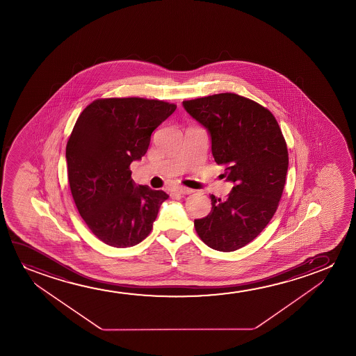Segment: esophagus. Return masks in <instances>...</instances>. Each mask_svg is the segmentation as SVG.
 Wrapping results in <instances>:
<instances>
[{"mask_svg": "<svg viewBox=\"0 0 356 356\" xmlns=\"http://www.w3.org/2000/svg\"><path fill=\"white\" fill-rule=\"evenodd\" d=\"M175 192L176 193H179V195H191V193L193 192V190L184 187V186H180V187L176 188Z\"/></svg>", "mask_w": 356, "mask_h": 356, "instance_id": "esophagus-1", "label": "esophagus"}]
</instances>
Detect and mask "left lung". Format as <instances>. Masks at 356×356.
I'll use <instances>...</instances> for the list:
<instances>
[{"mask_svg": "<svg viewBox=\"0 0 356 356\" xmlns=\"http://www.w3.org/2000/svg\"><path fill=\"white\" fill-rule=\"evenodd\" d=\"M184 107L207 127L215 161L234 186L226 200L211 198V211L195 220L200 238L219 252L250 243L277 210L286 184L287 143L268 108L236 93L184 101Z\"/></svg>", "mask_w": 356, "mask_h": 356, "instance_id": "obj_1", "label": "left lung"}]
</instances>
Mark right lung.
I'll return each instance as SVG.
<instances>
[{"label":"right lung","instance_id":"right-lung-1","mask_svg":"<svg viewBox=\"0 0 356 356\" xmlns=\"http://www.w3.org/2000/svg\"><path fill=\"white\" fill-rule=\"evenodd\" d=\"M176 104L141 97L98 98L83 109L65 148L70 192L103 243L127 248L153 229L164 191L135 186L130 164L146 154L152 132Z\"/></svg>","mask_w":356,"mask_h":356}]
</instances>
